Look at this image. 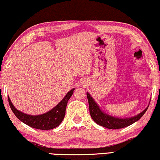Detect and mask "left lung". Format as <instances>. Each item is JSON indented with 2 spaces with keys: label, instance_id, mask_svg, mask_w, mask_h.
<instances>
[{
  "label": "left lung",
  "instance_id": "left-lung-1",
  "mask_svg": "<svg viewBox=\"0 0 160 160\" xmlns=\"http://www.w3.org/2000/svg\"><path fill=\"white\" fill-rule=\"evenodd\" d=\"M86 95L87 98H88V105H89L90 115L93 120L97 124L109 129L122 128L133 124L138 121L144 115L149 106L148 105L144 111L139 113L137 116L129 117V118H118V117H112L111 115L107 114L106 113L102 112L94 99L92 98V97L89 94V93L87 92Z\"/></svg>",
  "mask_w": 160,
  "mask_h": 160
}]
</instances>
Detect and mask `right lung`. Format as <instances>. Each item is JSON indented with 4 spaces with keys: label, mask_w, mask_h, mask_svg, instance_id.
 Wrapping results in <instances>:
<instances>
[{
    "label": "right lung",
    "mask_w": 160,
    "mask_h": 160,
    "mask_svg": "<svg viewBox=\"0 0 160 160\" xmlns=\"http://www.w3.org/2000/svg\"><path fill=\"white\" fill-rule=\"evenodd\" d=\"M74 89L75 88L70 90L64 97V98L52 110L40 115H29L20 112L13 106L9 97H8V100L12 112L21 122L36 129L50 130L58 127L62 122L65 117L67 102L74 93L73 91Z\"/></svg>",
    "instance_id": "1"
}]
</instances>
